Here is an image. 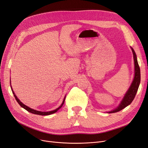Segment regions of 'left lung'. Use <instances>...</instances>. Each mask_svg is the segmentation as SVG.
Returning a JSON list of instances; mask_svg holds the SVG:
<instances>
[{"label": "left lung", "mask_w": 148, "mask_h": 148, "mask_svg": "<svg viewBox=\"0 0 148 148\" xmlns=\"http://www.w3.org/2000/svg\"><path fill=\"white\" fill-rule=\"evenodd\" d=\"M132 49L133 55H134V64H135V75L134 80L131 84L130 86L129 87V90L126 92V93L125 94L123 100L121 101V103H119V106L114 109L113 110L108 112V113H112L119 112L120 110H123V108L126 107L129 105H130L134 98L135 97V95L136 94V92L138 91V87L140 84V69L139 67V65L137 61V58H136V53L133 49L132 47H131Z\"/></svg>", "instance_id": "left-lung-1"}]
</instances>
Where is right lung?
I'll return each mask as SVG.
<instances>
[{"label": "right lung", "instance_id": "add662e5", "mask_svg": "<svg viewBox=\"0 0 148 148\" xmlns=\"http://www.w3.org/2000/svg\"><path fill=\"white\" fill-rule=\"evenodd\" d=\"M11 88H12V92H13V94L14 95V97H15V99H16V101H17V102H18V103L21 106V107L24 108V109H25V110H26L27 111H28V112H30V113H34V114H39V115H42V116H45V115H49V114H53V113H54L57 112L59 110V109L63 106V103H64V101H65V97H66V96H64V98L63 101V102H62V105L60 106L58 108H57V109H56V110H54L50 111V112H40V111H37V110H34V109H32V108H30V107H29L26 106L24 104V103H23V102H21L19 101V99H18V98L17 97V96H16L15 95L14 91H13V89H12V86H11Z\"/></svg>", "mask_w": 148, "mask_h": 148}]
</instances>
